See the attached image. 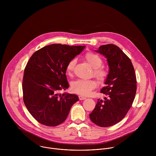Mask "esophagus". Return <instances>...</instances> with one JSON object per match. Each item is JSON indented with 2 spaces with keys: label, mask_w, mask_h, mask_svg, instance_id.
Returning <instances> with one entry per match:
<instances>
[{
  "label": "esophagus",
  "mask_w": 156,
  "mask_h": 156,
  "mask_svg": "<svg viewBox=\"0 0 156 156\" xmlns=\"http://www.w3.org/2000/svg\"><path fill=\"white\" fill-rule=\"evenodd\" d=\"M78 98H79L80 100H84V99H86V98H85V97H84L83 96H81V95H80V96H78Z\"/></svg>",
  "instance_id": "esophagus-1"
}]
</instances>
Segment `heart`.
I'll use <instances>...</instances> for the list:
<instances>
[{
    "mask_svg": "<svg viewBox=\"0 0 156 156\" xmlns=\"http://www.w3.org/2000/svg\"><path fill=\"white\" fill-rule=\"evenodd\" d=\"M84 58L93 68V74L97 79L104 82L106 80L108 71L102 66V59L97 54L93 52H87L84 55ZM76 60L72 59L66 66V71L67 74L71 75L74 70ZM98 83L95 80H77L72 83V90L79 94L87 96L91 93L92 90L96 87Z\"/></svg>",
    "mask_w": 156,
    "mask_h": 156,
    "instance_id": "1",
    "label": "heart"
}]
</instances>
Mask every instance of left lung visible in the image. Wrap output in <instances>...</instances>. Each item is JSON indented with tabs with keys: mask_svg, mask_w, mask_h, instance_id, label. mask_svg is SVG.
I'll use <instances>...</instances> for the list:
<instances>
[{
	"mask_svg": "<svg viewBox=\"0 0 156 156\" xmlns=\"http://www.w3.org/2000/svg\"><path fill=\"white\" fill-rule=\"evenodd\" d=\"M96 52L104 55L109 66L105 86L101 93L106 96L98 99L91 120L101 127H108L120 122L126 115L135 99L136 77L129 58L114 44H105Z\"/></svg>",
	"mask_w": 156,
	"mask_h": 156,
	"instance_id": "1",
	"label": "left lung"
}]
</instances>
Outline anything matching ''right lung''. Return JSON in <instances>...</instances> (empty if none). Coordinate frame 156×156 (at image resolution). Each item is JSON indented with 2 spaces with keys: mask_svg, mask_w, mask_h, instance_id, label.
I'll list each match as a JSON object with an SVG mask.
<instances>
[{
  "mask_svg": "<svg viewBox=\"0 0 156 156\" xmlns=\"http://www.w3.org/2000/svg\"><path fill=\"white\" fill-rule=\"evenodd\" d=\"M85 46L54 44L36 51L28 62L23 78V102L31 115L40 123L55 126L67 117L76 94L64 93L69 86L66 76L68 62Z\"/></svg>",
  "mask_w": 156,
  "mask_h": 156,
  "instance_id": "obj_1",
  "label": "right lung"
}]
</instances>
